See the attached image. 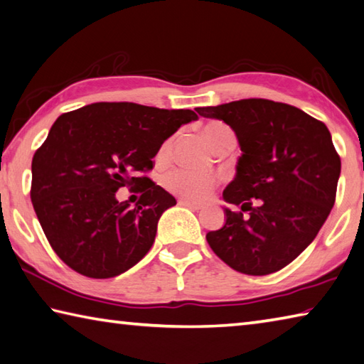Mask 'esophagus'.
I'll return each mask as SVG.
<instances>
[{"instance_id": "1", "label": "esophagus", "mask_w": 364, "mask_h": 364, "mask_svg": "<svg viewBox=\"0 0 364 364\" xmlns=\"http://www.w3.org/2000/svg\"><path fill=\"white\" fill-rule=\"evenodd\" d=\"M178 205H181V207H188L191 210H200L202 208L200 203H194V202H189V200H184V199L178 200Z\"/></svg>"}]
</instances>
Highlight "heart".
Masks as SVG:
<instances>
[{
  "mask_svg": "<svg viewBox=\"0 0 364 364\" xmlns=\"http://www.w3.org/2000/svg\"><path fill=\"white\" fill-rule=\"evenodd\" d=\"M202 136L205 138L211 148L215 151L221 146V144L234 138L232 130L223 122H208L202 127ZM173 148V138H168L167 141L159 149V159H167ZM218 184V178L210 173H196L186 168H178L170 171L164 176V186L167 188L170 193L175 196L183 197L184 200H193V202H202L213 193V189Z\"/></svg>",
  "mask_w": 364,
  "mask_h": 364,
  "instance_id": "1",
  "label": "heart"
}]
</instances>
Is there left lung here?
Masks as SVG:
<instances>
[{
    "mask_svg": "<svg viewBox=\"0 0 364 364\" xmlns=\"http://www.w3.org/2000/svg\"><path fill=\"white\" fill-rule=\"evenodd\" d=\"M196 111L226 122L242 149L223 193L240 211L224 207L226 223L207 234L208 245L237 272L274 274L314 242L331 213L341 175L331 134L302 109L264 98Z\"/></svg>",
    "mask_w": 364,
    "mask_h": 364,
    "instance_id": "8db88e82",
    "label": "left lung"
}]
</instances>
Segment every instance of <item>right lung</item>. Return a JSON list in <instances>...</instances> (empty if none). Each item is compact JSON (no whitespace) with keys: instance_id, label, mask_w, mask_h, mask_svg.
Here are the masks:
<instances>
[{"instance_id":"right-lung-1","label":"right lung","mask_w":364,"mask_h":364,"mask_svg":"<svg viewBox=\"0 0 364 364\" xmlns=\"http://www.w3.org/2000/svg\"><path fill=\"white\" fill-rule=\"evenodd\" d=\"M199 117L191 109L92 103L57 119L31 162V202L57 256L90 279H111L141 261L175 197L143 171L162 143ZM134 186L135 208L115 193Z\"/></svg>"}]
</instances>
